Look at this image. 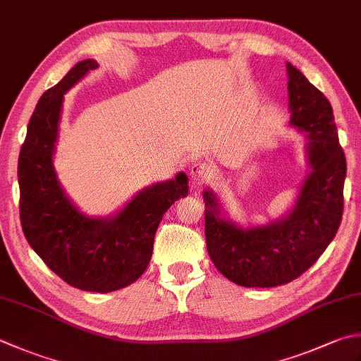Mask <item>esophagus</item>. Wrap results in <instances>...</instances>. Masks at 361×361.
<instances>
[{"instance_id": "esophagus-1", "label": "esophagus", "mask_w": 361, "mask_h": 361, "mask_svg": "<svg viewBox=\"0 0 361 361\" xmlns=\"http://www.w3.org/2000/svg\"><path fill=\"white\" fill-rule=\"evenodd\" d=\"M213 167L208 162L204 161H197L194 162L192 166H190V180H192L194 185H203V183H207L211 176H213Z\"/></svg>"}]
</instances>
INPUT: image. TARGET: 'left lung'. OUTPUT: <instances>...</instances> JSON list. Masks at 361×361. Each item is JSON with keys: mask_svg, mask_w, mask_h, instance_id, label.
I'll use <instances>...</instances> for the list:
<instances>
[{"mask_svg": "<svg viewBox=\"0 0 361 361\" xmlns=\"http://www.w3.org/2000/svg\"><path fill=\"white\" fill-rule=\"evenodd\" d=\"M289 125L305 134L310 173L289 213L257 227L225 216L216 192L204 189V236L217 271L245 288L289 283L312 267L334 241L343 217L345 157L331 104L286 62Z\"/></svg>", "mask_w": 361, "mask_h": 361, "instance_id": "1", "label": "left lung"}]
</instances>
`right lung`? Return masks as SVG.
Here are the masks:
<instances>
[{
  "label": "right lung",
  "mask_w": 361,
  "mask_h": 361,
  "mask_svg": "<svg viewBox=\"0 0 361 361\" xmlns=\"http://www.w3.org/2000/svg\"><path fill=\"white\" fill-rule=\"evenodd\" d=\"M97 67L94 59L78 62L35 106L18 158L20 221L34 252L63 281L82 291L111 293L145 272L162 216L189 186L180 172L139 190L108 217L84 214L68 199L53 166L63 94Z\"/></svg>",
  "instance_id": "obj_1"
}]
</instances>
